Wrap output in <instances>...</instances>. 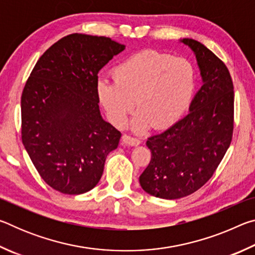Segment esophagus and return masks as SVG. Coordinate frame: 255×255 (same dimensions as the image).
I'll return each instance as SVG.
<instances>
[{"label": "esophagus", "mask_w": 255, "mask_h": 255, "mask_svg": "<svg viewBox=\"0 0 255 255\" xmlns=\"http://www.w3.org/2000/svg\"><path fill=\"white\" fill-rule=\"evenodd\" d=\"M123 141H124L125 144L130 145V146H137V145L140 144V140L139 139H137V138H135V137H131V136H129V135H126V133H125V135L123 136Z\"/></svg>", "instance_id": "esophagus-1"}]
</instances>
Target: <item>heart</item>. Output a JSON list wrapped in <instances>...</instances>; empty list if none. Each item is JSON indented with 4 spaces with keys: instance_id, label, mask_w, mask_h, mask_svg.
I'll use <instances>...</instances> for the list:
<instances>
[{
    "instance_id": "b5f03b06",
    "label": "heart",
    "mask_w": 255,
    "mask_h": 255,
    "mask_svg": "<svg viewBox=\"0 0 255 255\" xmlns=\"http://www.w3.org/2000/svg\"><path fill=\"white\" fill-rule=\"evenodd\" d=\"M114 79L100 77L96 93L110 122L119 128L132 120L137 131L153 126L170 127L182 117L197 88V74L191 62L155 50L133 54L112 71Z\"/></svg>"
}]
</instances>
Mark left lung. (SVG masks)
Listing matches in <instances>:
<instances>
[{
  "label": "left lung",
  "instance_id": "1",
  "mask_svg": "<svg viewBox=\"0 0 255 255\" xmlns=\"http://www.w3.org/2000/svg\"><path fill=\"white\" fill-rule=\"evenodd\" d=\"M181 42L196 55L202 86L185 117L146 141L152 158L139 176L144 191L170 200L191 195L213 176L234 129V85L228 68L201 42L189 38Z\"/></svg>",
  "mask_w": 255,
  "mask_h": 255
}]
</instances>
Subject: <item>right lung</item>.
<instances>
[{
    "label": "right lung",
    "instance_id": "add662e5",
    "mask_svg": "<svg viewBox=\"0 0 255 255\" xmlns=\"http://www.w3.org/2000/svg\"><path fill=\"white\" fill-rule=\"evenodd\" d=\"M125 45L108 37L72 33L49 47L34 65L21 97V135L45 182L81 195L100 181L122 133L102 119L98 73Z\"/></svg>",
    "mask_w": 255,
    "mask_h": 255
}]
</instances>
